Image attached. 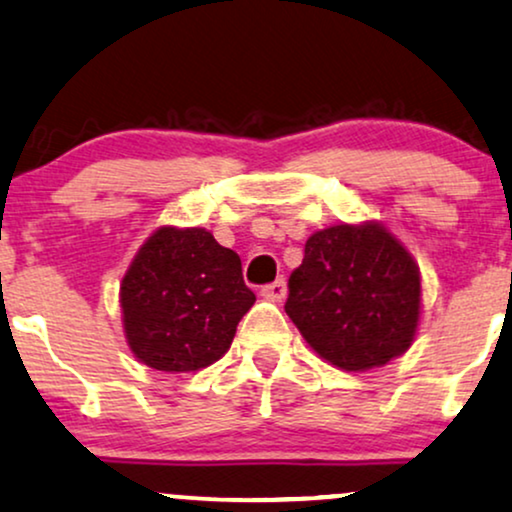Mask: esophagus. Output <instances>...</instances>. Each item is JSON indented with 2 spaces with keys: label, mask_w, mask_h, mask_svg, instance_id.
<instances>
[{
  "label": "esophagus",
  "mask_w": 512,
  "mask_h": 512,
  "mask_svg": "<svg viewBox=\"0 0 512 512\" xmlns=\"http://www.w3.org/2000/svg\"><path fill=\"white\" fill-rule=\"evenodd\" d=\"M262 295L269 300H283L286 298V279H276L267 286H262Z\"/></svg>",
  "instance_id": "1"
}]
</instances>
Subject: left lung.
I'll use <instances>...</instances> for the list:
<instances>
[{"instance_id": "8db88e82", "label": "left lung", "mask_w": 512, "mask_h": 512, "mask_svg": "<svg viewBox=\"0 0 512 512\" xmlns=\"http://www.w3.org/2000/svg\"><path fill=\"white\" fill-rule=\"evenodd\" d=\"M286 312L331 365L362 372L405 353L420 319V269L379 224L307 238L288 279Z\"/></svg>"}]
</instances>
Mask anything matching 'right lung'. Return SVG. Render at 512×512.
I'll return each instance as SVG.
<instances>
[{
    "label": "right lung",
    "mask_w": 512,
    "mask_h": 512,
    "mask_svg": "<svg viewBox=\"0 0 512 512\" xmlns=\"http://www.w3.org/2000/svg\"><path fill=\"white\" fill-rule=\"evenodd\" d=\"M252 303L240 257L205 229L162 226L121 283L128 346L159 372H195L217 362Z\"/></svg>",
    "instance_id": "right-lung-1"
}]
</instances>
